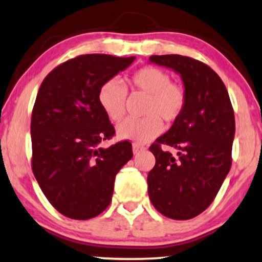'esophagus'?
Segmentation results:
<instances>
[{
	"label": "esophagus",
	"mask_w": 262,
	"mask_h": 262,
	"mask_svg": "<svg viewBox=\"0 0 262 262\" xmlns=\"http://www.w3.org/2000/svg\"><path fill=\"white\" fill-rule=\"evenodd\" d=\"M132 150H134V155H138V153L144 150V147L140 146V144H137V143H134L132 144Z\"/></svg>",
	"instance_id": "esophagus-1"
}]
</instances>
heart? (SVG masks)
<instances>
[{
	"mask_svg": "<svg viewBox=\"0 0 262 262\" xmlns=\"http://www.w3.org/2000/svg\"><path fill=\"white\" fill-rule=\"evenodd\" d=\"M128 83L135 91L147 95L142 119H127L116 128L120 140L146 143L162 132V121L171 124L181 115L186 105V92L179 83L170 82L165 71L146 66L132 73ZM99 105L113 122L125 114L126 91L116 79L104 83L98 93Z\"/></svg>",
	"mask_w": 262,
	"mask_h": 262,
	"instance_id": "b5f03b06",
	"label": "heart"
}]
</instances>
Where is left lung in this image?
I'll use <instances>...</instances> for the list:
<instances>
[{"instance_id": "left-lung-1", "label": "left lung", "mask_w": 262, "mask_h": 262, "mask_svg": "<svg viewBox=\"0 0 262 262\" xmlns=\"http://www.w3.org/2000/svg\"><path fill=\"white\" fill-rule=\"evenodd\" d=\"M149 62L180 75L186 105L168 132L149 150L156 157L148 173V195L163 216L184 221L212 204L232 165L235 120L226 85L211 67L181 55H155ZM178 149L174 157L161 146Z\"/></svg>"}]
</instances>
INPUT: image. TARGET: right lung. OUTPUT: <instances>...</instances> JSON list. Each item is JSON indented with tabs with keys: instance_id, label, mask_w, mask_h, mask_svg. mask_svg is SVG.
<instances>
[{
	"instance_id": "right-lung-1",
	"label": "right lung",
	"mask_w": 262,
	"mask_h": 262,
	"mask_svg": "<svg viewBox=\"0 0 262 262\" xmlns=\"http://www.w3.org/2000/svg\"><path fill=\"white\" fill-rule=\"evenodd\" d=\"M135 58L81 55L52 70L40 85L30 125L32 168L46 199L63 216L100 214L112 201L116 174L134 156L128 141L99 146L115 130L98 93Z\"/></svg>"
}]
</instances>
